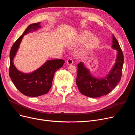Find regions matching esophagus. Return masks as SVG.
I'll list each match as a JSON object with an SVG mask.
<instances>
[{
	"label": "esophagus",
	"instance_id": "1",
	"mask_svg": "<svg viewBox=\"0 0 135 135\" xmlns=\"http://www.w3.org/2000/svg\"><path fill=\"white\" fill-rule=\"evenodd\" d=\"M66 62H67V64H68V65H71V64H73V59L71 58V57H69V58L68 59Z\"/></svg>",
	"mask_w": 135,
	"mask_h": 135
}]
</instances>
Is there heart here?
<instances>
[{
	"label": "heart",
	"instance_id": "1",
	"mask_svg": "<svg viewBox=\"0 0 135 135\" xmlns=\"http://www.w3.org/2000/svg\"><path fill=\"white\" fill-rule=\"evenodd\" d=\"M92 33L88 32H84L80 35L77 40L76 44H83L88 42L83 48V51L85 53L91 52V50L97 48L99 46V40L96 37L92 38Z\"/></svg>",
	"mask_w": 135,
	"mask_h": 135
}]
</instances>
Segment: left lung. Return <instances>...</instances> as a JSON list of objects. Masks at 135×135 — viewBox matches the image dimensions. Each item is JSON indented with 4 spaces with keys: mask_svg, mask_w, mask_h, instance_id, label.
Returning a JSON list of instances; mask_svg holds the SVG:
<instances>
[{
    "mask_svg": "<svg viewBox=\"0 0 135 135\" xmlns=\"http://www.w3.org/2000/svg\"><path fill=\"white\" fill-rule=\"evenodd\" d=\"M112 48L118 51L116 62L105 78H95L83 62L78 65L76 85L80 92L87 97H99L110 93L121 80L124 64V55L118 41L113 35Z\"/></svg>",
    "mask_w": 135,
    "mask_h": 135,
    "instance_id": "left-lung-1",
    "label": "left lung"
}]
</instances>
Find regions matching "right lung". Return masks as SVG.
<instances>
[{
	"mask_svg": "<svg viewBox=\"0 0 135 135\" xmlns=\"http://www.w3.org/2000/svg\"><path fill=\"white\" fill-rule=\"evenodd\" d=\"M40 22L31 24L23 34L12 45L10 52L9 76L15 86L23 94L36 97L47 93L52 87L54 75L61 68L65 61L62 59L48 60L39 69L30 74H24L15 68L13 59L24 35L41 28Z\"/></svg>",
	"mask_w": 135,
	"mask_h": 135,
	"instance_id": "1",
	"label": "right lung"
}]
</instances>
